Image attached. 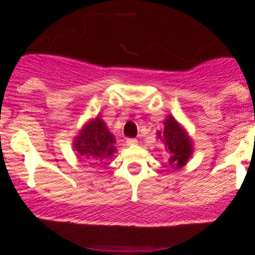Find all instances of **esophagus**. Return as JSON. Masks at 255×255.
I'll list each match as a JSON object with an SVG mask.
<instances>
[{
    "label": "esophagus",
    "instance_id": "34e87169",
    "mask_svg": "<svg viewBox=\"0 0 255 255\" xmlns=\"http://www.w3.org/2000/svg\"><path fill=\"white\" fill-rule=\"evenodd\" d=\"M137 139L135 138H128L127 141H126V143H127V146H133V144H137Z\"/></svg>",
    "mask_w": 255,
    "mask_h": 255
}]
</instances>
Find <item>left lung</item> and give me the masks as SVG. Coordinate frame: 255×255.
<instances>
[{"label": "left lung", "mask_w": 255, "mask_h": 255, "mask_svg": "<svg viewBox=\"0 0 255 255\" xmlns=\"http://www.w3.org/2000/svg\"><path fill=\"white\" fill-rule=\"evenodd\" d=\"M158 138L165 144L170 157L171 168H180L187 162L192 152V142L175 118L171 116L165 121V128L158 132Z\"/></svg>", "instance_id": "obj_1"}]
</instances>
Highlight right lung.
I'll return each instance as SVG.
<instances>
[{"label": "right lung", "instance_id": "obj_1", "mask_svg": "<svg viewBox=\"0 0 255 255\" xmlns=\"http://www.w3.org/2000/svg\"><path fill=\"white\" fill-rule=\"evenodd\" d=\"M114 141L113 134L104 125L103 120L97 117L85 126L74 142V147L78 153L89 160L93 165H99L114 153Z\"/></svg>", "mask_w": 255, "mask_h": 255}]
</instances>
